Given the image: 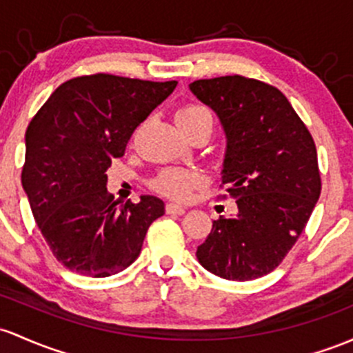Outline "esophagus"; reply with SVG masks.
Returning <instances> with one entry per match:
<instances>
[{"label":"esophagus","mask_w":353,"mask_h":353,"mask_svg":"<svg viewBox=\"0 0 353 353\" xmlns=\"http://www.w3.org/2000/svg\"><path fill=\"white\" fill-rule=\"evenodd\" d=\"M165 211H168V214H184V212L188 211V208L181 206V204L169 203L168 206H165Z\"/></svg>","instance_id":"esophagus-1"}]
</instances>
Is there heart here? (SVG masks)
<instances>
[{"mask_svg":"<svg viewBox=\"0 0 353 353\" xmlns=\"http://www.w3.org/2000/svg\"><path fill=\"white\" fill-rule=\"evenodd\" d=\"M199 119H211V112L201 103H189L179 108L176 114L177 123H189ZM203 183V176L197 170L184 168L162 169L154 179V189L161 194L174 197V199H185L194 188Z\"/></svg>","mask_w":353,"mask_h":353,"instance_id":"1","label":"heart"}]
</instances>
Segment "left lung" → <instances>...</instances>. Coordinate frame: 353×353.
Wrapping results in <instances>:
<instances>
[{
	"label": "left lung",
	"mask_w": 353,
	"mask_h": 353,
	"mask_svg": "<svg viewBox=\"0 0 353 353\" xmlns=\"http://www.w3.org/2000/svg\"><path fill=\"white\" fill-rule=\"evenodd\" d=\"M189 88L223 123L221 174L238 206L234 216L212 221L196 256L224 280L265 276L300 238L320 197L315 142L273 85L228 75L196 80Z\"/></svg>",
	"instance_id": "left-lung-1"
}]
</instances>
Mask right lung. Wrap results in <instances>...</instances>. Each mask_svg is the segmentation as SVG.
I'll use <instances>...</instances> for the list:
<instances>
[{
  "label": "right lung",
  "instance_id": "right-lung-1",
  "mask_svg": "<svg viewBox=\"0 0 353 353\" xmlns=\"http://www.w3.org/2000/svg\"><path fill=\"white\" fill-rule=\"evenodd\" d=\"M95 73L61 83L26 129L21 184L53 256L68 270L105 278L141 254L156 196L119 206L107 192V169L122 157L134 130L176 88Z\"/></svg>",
  "mask_w": 353,
  "mask_h": 353
}]
</instances>
